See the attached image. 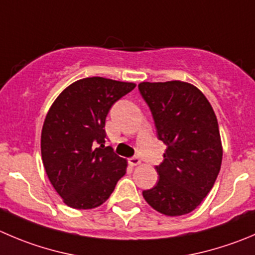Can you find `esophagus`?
Masks as SVG:
<instances>
[{"label":"esophagus","mask_w":255,"mask_h":255,"mask_svg":"<svg viewBox=\"0 0 255 255\" xmlns=\"http://www.w3.org/2000/svg\"><path fill=\"white\" fill-rule=\"evenodd\" d=\"M129 162H130V165L136 166V165H139L140 162H141V160H140V157H139V156H136V155H135V156L130 157V159H129Z\"/></svg>","instance_id":"1"}]
</instances>
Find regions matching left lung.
<instances>
[{
	"label": "left lung",
	"instance_id": "8db88e82",
	"mask_svg": "<svg viewBox=\"0 0 255 255\" xmlns=\"http://www.w3.org/2000/svg\"><path fill=\"white\" fill-rule=\"evenodd\" d=\"M139 91L151 111L157 139L168 146L155 166L159 181L142 196L161 214H188L219 174L223 149L217 116L204 94L188 82H141Z\"/></svg>",
	"mask_w": 255,
	"mask_h": 255
}]
</instances>
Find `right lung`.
<instances>
[{
	"label": "right lung",
	"instance_id": "add662e5",
	"mask_svg": "<svg viewBox=\"0 0 255 255\" xmlns=\"http://www.w3.org/2000/svg\"><path fill=\"white\" fill-rule=\"evenodd\" d=\"M134 89L132 82L86 77L66 87L48 110L41 132L42 162L69 207H99L125 175L126 160L105 146L104 128L111 106Z\"/></svg>",
	"mask_w": 255,
	"mask_h": 255
}]
</instances>
